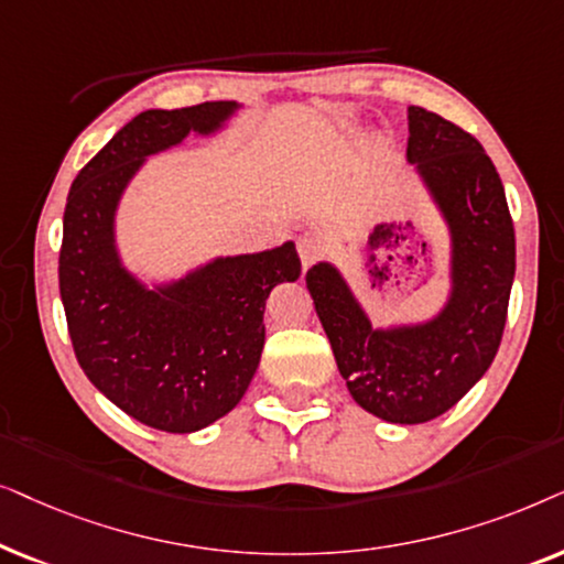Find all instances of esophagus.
<instances>
[{
	"mask_svg": "<svg viewBox=\"0 0 564 564\" xmlns=\"http://www.w3.org/2000/svg\"><path fill=\"white\" fill-rule=\"evenodd\" d=\"M296 250H299V258H302V265L310 268L312 262L319 258L322 247H319V242H317V239H314L312 235H304V237H299Z\"/></svg>",
	"mask_w": 564,
	"mask_h": 564,
	"instance_id": "esophagus-1",
	"label": "esophagus"
}]
</instances>
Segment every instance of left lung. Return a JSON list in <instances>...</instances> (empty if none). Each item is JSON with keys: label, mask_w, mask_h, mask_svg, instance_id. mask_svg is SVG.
<instances>
[{"label": "left lung", "mask_w": 564, "mask_h": 564, "mask_svg": "<svg viewBox=\"0 0 564 564\" xmlns=\"http://www.w3.org/2000/svg\"><path fill=\"white\" fill-rule=\"evenodd\" d=\"M408 160L452 231V299L425 325L377 329L327 262L306 289L360 408L417 425L452 410L490 369L516 275V231L506 191L479 141L452 120L410 105Z\"/></svg>", "instance_id": "left-lung-1"}]
</instances>
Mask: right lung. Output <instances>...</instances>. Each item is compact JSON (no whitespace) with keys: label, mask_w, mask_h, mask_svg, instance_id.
<instances>
[{"label":"right lung","mask_w":564,"mask_h":564,"mask_svg":"<svg viewBox=\"0 0 564 564\" xmlns=\"http://www.w3.org/2000/svg\"><path fill=\"white\" fill-rule=\"evenodd\" d=\"M237 102L147 110L74 177L64 208L58 289L82 371L139 423L193 433L242 400L265 345L268 294L302 273L296 247L208 262L149 291L120 265L112 216L144 156L212 133Z\"/></svg>","instance_id":"add662e5"}]
</instances>
